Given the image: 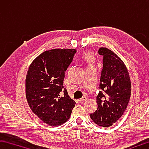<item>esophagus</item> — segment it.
<instances>
[{"label": "esophagus", "mask_w": 149, "mask_h": 149, "mask_svg": "<svg viewBox=\"0 0 149 149\" xmlns=\"http://www.w3.org/2000/svg\"><path fill=\"white\" fill-rule=\"evenodd\" d=\"M85 101H86V97H82V99H80V100H79V102L80 103H83Z\"/></svg>", "instance_id": "esophagus-1"}]
</instances>
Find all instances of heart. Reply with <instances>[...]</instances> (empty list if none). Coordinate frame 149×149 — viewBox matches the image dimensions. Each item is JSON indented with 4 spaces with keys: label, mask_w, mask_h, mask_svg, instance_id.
I'll use <instances>...</instances> for the list:
<instances>
[{
    "label": "heart",
    "mask_w": 149,
    "mask_h": 149,
    "mask_svg": "<svg viewBox=\"0 0 149 149\" xmlns=\"http://www.w3.org/2000/svg\"><path fill=\"white\" fill-rule=\"evenodd\" d=\"M82 57L84 58L85 61L90 65L93 64V62H94V57H93V56L92 52L90 51L85 52L82 55Z\"/></svg>",
    "instance_id": "obj_1"
}]
</instances>
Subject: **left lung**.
Wrapping results in <instances>:
<instances>
[{
	"label": "left lung",
	"mask_w": 149,
	"mask_h": 149,
	"mask_svg": "<svg viewBox=\"0 0 149 149\" xmlns=\"http://www.w3.org/2000/svg\"><path fill=\"white\" fill-rule=\"evenodd\" d=\"M99 54L103 57L100 92L96 98L97 109L90 114L98 126L110 127L122 116L131 96V80L124 61L107 48H100Z\"/></svg>",
	"instance_id": "obj_1"
}]
</instances>
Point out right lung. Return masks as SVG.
Wrapping results in <instances>:
<instances>
[{
    "instance_id": "obj_1",
    "label": "right lung",
    "mask_w": 149,
    "mask_h": 149,
    "mask_svg": "<svg viewBox=\"0 0 149 149\" xmlns=\"http://www.w3.org/2000/svg\"><path fill=\"white\" fill-rule=\"evenodd\" d=\"M75 49L56 48L39 55L29 65L25 93L33 113L51 126L69 119L75 101L63 87L65 72L72 62Z\"/></svg>"
}]
</instances>
